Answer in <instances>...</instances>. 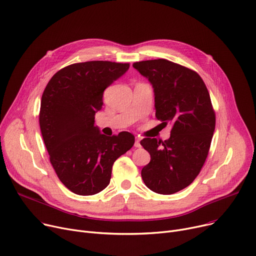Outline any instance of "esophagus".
<instances>
[{"label":"esophagus","mask_w":256,"mask_h":256,"mask_svg":"<svg viewBox=\"0 0 256 256\" xmlns=\"http://www.w3.org/2000/svg\"><path fill=\"white\" fill-rule=\"evenodd\" d=\"M134 147H141V144H140V139L139 138H136V141H134Z\"/></svg>","instance_id":"obj_1"}]
</instances>
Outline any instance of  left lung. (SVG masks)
<instances>
[{
	"label": "left lung",
	"mask_w": 256,
	"mask_h": 256,
	"mask_svg": "<svg viewBox=\"0 0 256 256\" xmlns=\"http://www.w3.org/2000/svg\"><path fill=\"white\" fill-rule=\"evenodd\" d=\"M154 92L156 116L171 136L162 141L144 138L141 145L150 154L142 179L152 192L172 194L188 186L205 164L215 130V113L200 76L164 58L134 62Z\"/></svg>",
	"instance_id": "1"
}]
</instances>
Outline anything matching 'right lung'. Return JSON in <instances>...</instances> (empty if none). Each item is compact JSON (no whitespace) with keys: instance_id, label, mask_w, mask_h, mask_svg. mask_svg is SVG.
<instances>
[{"instance_id":"1","label":"right lung","mask_w":256,"mask_h":256,"mask_svg":"<svg viewBox=\"0 0 256 256\" xmlns=\"http://www.w3.org/2000/svg\"><path fill=\"white\" fill-rule=\"evenodd\" d=\"M130 64L92 60L68 66L46 85L39 115L50 162L62 183L79 196H92L110 183L114 162L130 150L128 132L108 137L94 126L104 90Z\"/></svg>"}]
</instances>
